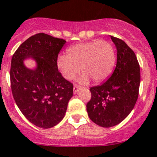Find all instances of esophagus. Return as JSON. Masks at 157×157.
<instances>
[{"mask_svg":"<svg viewBox=\"0 0 157 157\" xmlns=\"http://www.w3.org/2000/svg\"><path fill=\"white\" fill-rule=\"evenodd\" d=\"M80 88H81V86H80V85H73V92H74V93H77L79 89H80Z\"/></svg>","mask_w":157,"mask_h":157,"instance_id":"34e87169","label":"esophagus"}]
</instances>
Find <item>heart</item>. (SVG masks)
<instances>
[{
    "mask_svg": "<svg viewBox=\"0 0 157 157\" xmlns=\"http://www.w3.org/2000/svg\"><path fill=\"white\" fill-rule=\"evenodd\" d=\"M66 55H60L57 67L64 78L72 80L80 72V81L94 83L105 81L113 72L116 62L115 50L111 43L105 40L83 42L71 46Z\"/></svg>",
    "mask_w": 157,
    "mask_h": 157,
    "instance_id": "obj_1",
    "label": "heart"
}]
</instances>
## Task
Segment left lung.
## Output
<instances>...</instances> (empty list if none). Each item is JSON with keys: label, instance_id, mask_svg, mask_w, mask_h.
I'll return each mask as SVG.
<instances>
[{"label": "left lung", "instance_id": "8db88e82", "mask_svg": "<svg viewBox=\"0 0 157 157\" xmlns=\"http://www.w3.org/2000/svg\"><path fill=\"white\" fill-rule=\"evenodd\" d=\"M117 49L115 70L104 84L91 87L88 115L97 125L109 128L120 124L137 101L140 71L136 54L125 42L111 36Z\"/></svg>", "mask_w": 157, "mask_h": 157}]
</instances>
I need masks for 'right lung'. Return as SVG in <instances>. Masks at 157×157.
<instances>
[{
  "instance_id": "right-lung-1",
  "label": "right lung",
  "mask_w": 157,
  "mask_h": 157,
  "mask_svg": "<svg viewBox=\"0 0 157 157\" xmlns=\"http://www.w3.org/2000/svg\"><path fill=\"white\" fill-rule=\"evenodd\" d=\"M66 40L40 33L28 38L13 55L10 83L16 104L26 119L37 127L49 128L64 118L73 85L57 68L58 53ZM32 56L38 68L30 71L23 59Z\"/></svg>"
}]
</instances>
